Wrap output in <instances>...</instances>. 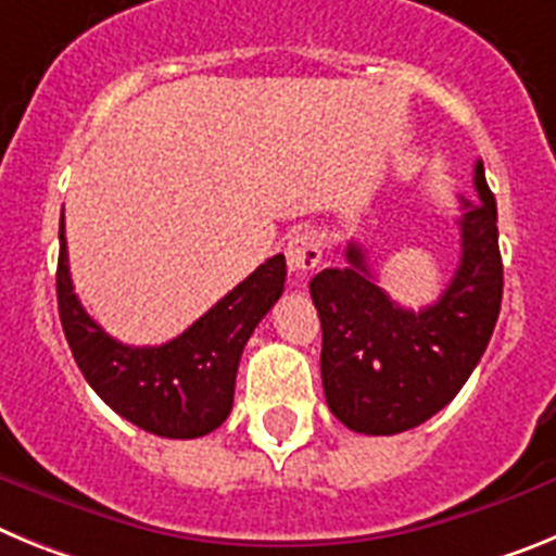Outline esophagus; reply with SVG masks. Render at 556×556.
Segmentation results:
<instances>
[{"label": "esophagus", "instance_id": "1", "mask_svg": "<svg viewBox=\"0 0 556 556\" xmlns=\"http://www.w3.org/2000/svg\"><path fill=\"white\" fill-rule=\"evenodd\" d=\"M323 258V248H320V239L314 230H298V233L289 236L287 242V262H289V273L303 281L308 273H312Z\"/></svg>", "mask_w": 556, "mask_h": 556}]
</instances>
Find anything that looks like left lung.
<instances>
[{"label": "left lung", "instance_id": "1", "mask_svg": "<svg viewBox=\"0 0 556 556\" xmlns=\"http://www.w3.org/2000/svg\"><path fill=\"white\" fill-rule=\"evenodd\" d=\"M479 200L462 198V255L431 306H397L372 281L365 250L348 244L345 267L308 283L323 326V390L337 420L358 434H401L454 401L493 337L504 292L498 211L476 161Z\"/></svg>", "mask_w": 556, "mask_h": 556}]
</instances>
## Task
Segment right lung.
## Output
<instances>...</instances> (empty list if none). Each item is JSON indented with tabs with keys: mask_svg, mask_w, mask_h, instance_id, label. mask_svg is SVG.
<instances>
[{
	"mask_svg": "<svg viewBox=\"0 0 556 556\" xmlns=\"http://www.w3.org/2000/svg\"><path fill=\"white\" fill-rule=\"evenodd\" d=\"M287 258H267L217 306L164 345L130 348L108 337L77 301L61 217L58 312L66 342L91 390L116 415L150 434L194 440L219 429L233 406L239 358L250 333L281 298Z\"/></svg>",
	"mask_w": 556,
	"mask_h": 556,
	"instance_id": "right-lung-1",
	"label": "right lung"
}]
</instances>
